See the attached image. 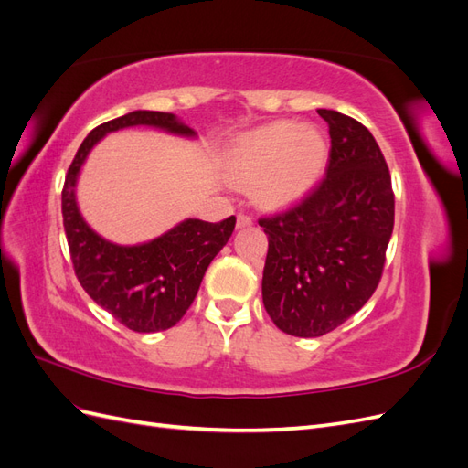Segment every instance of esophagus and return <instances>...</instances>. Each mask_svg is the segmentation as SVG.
<instances>
[{
  "mask_svg": "<svg viewBox=\"0 0 468 468\" xmlns=\"http://www.w3.org/2000/svg\"><path fill=\"white\" fill-rule=\"evenodd\" d=\"M251 224H253L251 217L242 215V212H239V215L236 217V226H238V229H246V226H251Z\"/></svg>",
  "mask_w": 468,
  "mask_h": 468,
  "instance_id": "esophagus-1",
  "label": "esophagus"
}]
</instances>
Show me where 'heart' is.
<instances>
[{"instance_id": "b5f03b06", "label": "heart", "mask_w": 468, "mask_h": 468, "mask_svg": "<svg viewBox=\"0 0 468 468\" xmlns=\"http://www.w3.org/2000/svg\"><path fill=\"white\" fill-rule=\"evenodd\" d=\"M328 140L316 126L277 121L239 134L226 148L222 167L234 186L269 210L299 205L328 165Z\"/></svg>"}]
</instances>
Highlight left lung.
Listing matches in <instances>:
<instances>
[{
  "label": "left lung",
  "instance_id": "8db88e82",
  "mask_svg": "<svg viewBox=\"0 0 468 468\" xmlns=\"http://www.w3.org/2000/svg\"><path fill=\"white\" fill-rule=\"evenodd\" d=\"M330 126V164L318 189L261 218L269 238L261 294L279 330L318 337L371 299L394 226L388 165L361 122L318 109Z\"/></svg>",
  "mask_w": 468,
  "mask_h": 468
}]
</instances>
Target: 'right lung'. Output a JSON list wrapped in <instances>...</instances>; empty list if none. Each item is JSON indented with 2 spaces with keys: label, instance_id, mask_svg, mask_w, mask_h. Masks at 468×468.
I'll return each mask as SVG.
<instances>
[{
  "label": "right lung",
  "instance_id": "1",
  "mask_svg": "<svg viewBox=\"0 0 468 468\" xmlns=\"http://www.w3.org/2000/svg\"><path fill=\"white\" fill-rule=\"evenodd\" d=\"M131 126H152L183 138L195 131L174 112L133 111L99 124L83 140L62 189L64 230L80 285L122 325L140 334L176 325L195 301L207 267L234 232L236 217L222 222L186 218L143 244L121 246L97 234L81 217L76 186L90 152L109 134Z\"/></svg>",
  "mask_w": 468,
  "mask_h": 468
}]
</instances>
